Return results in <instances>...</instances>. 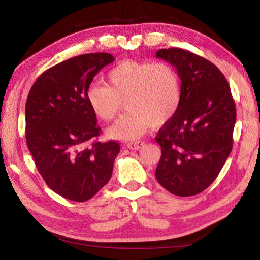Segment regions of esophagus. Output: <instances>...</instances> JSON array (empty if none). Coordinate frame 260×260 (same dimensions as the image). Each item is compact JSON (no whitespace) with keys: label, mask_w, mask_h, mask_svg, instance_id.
I'll list each match as a JSON object with an SVG mask.
<instances>
[{"label":"esophagus","mask_w":260,"mask_h":260,"mask_svg":"<svg viewBox=\"0 0 260 260\" xmlns=\"http://www.w3.org/2000/svg\"><path fill=\"white\" fill-rule=\"evenodd\" d=\"M143 146H144L143 141H135V142H129L127 144V147H128V149H131V150H139V149H141Z\"/></svg>","instance_id":"34e87169"}]
</instances>
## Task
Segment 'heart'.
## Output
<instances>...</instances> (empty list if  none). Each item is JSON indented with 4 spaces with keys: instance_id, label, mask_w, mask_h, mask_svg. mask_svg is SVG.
<instances>
[{
    "instance_id": "b5f03b06",
    "label": "heart",
    "mask_w": 260,
    "mask_h": 260,
    "mask_svg": "<svg viewBox=\"0 0 260 260\" xmlns=\"http://www.w3.org/2000/svg\"><path fill=\"white\" fill-rule=\"evenodd\" d=\"M108 80L109 85L91 83L87 101L100 119L111 121L126 100V114L108 129L112 139L141 138L151 126H161L172 119L181 102L179 73L166 61H121L110 70Z\"/></svg>"
}]
</instances>
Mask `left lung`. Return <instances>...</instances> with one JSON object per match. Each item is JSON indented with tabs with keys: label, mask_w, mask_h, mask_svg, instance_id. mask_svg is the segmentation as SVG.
I'll return each mask as SVG.
<instances>
[{
	"label": "left lung",
	"mask_w": 260,
	"mask_h": 260,
	"mask_svg": "<svg viewBox=\"0 0 260 260\" xmlns=\"http://www.w3.org/2000/svg\"><path fill=\"white\" fill-rule=\"evenodd\" d=\"M157 58L177 69L181 102L156 136L161 157L156 179L171 193L193 196L218 177L233 148L236 109L221 71L203 57L170 48Z\"/></svg>",
	"instance_id": "left-lung-1"
}]
</instances>
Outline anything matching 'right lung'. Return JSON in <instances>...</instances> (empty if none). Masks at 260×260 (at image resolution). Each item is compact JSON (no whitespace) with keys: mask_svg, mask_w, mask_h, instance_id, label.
Returning a JSON list of instances; mask_svg holds the SVG:
<instances>
[{"mask_svg":"<svg viewBox=\"0 0 260 260\" xmlns=\"http://www.w3.org/2000/svg\"><path fill=\"white\" fill-rule=\"evenodd\" d=\"M113 60L107 52L72 57L43 72L29 90L25 108L28 150L47 186L64 199L90 200L112 175L120 146L95 140L101 128L87 89Z\"/></svg>","mask_w":260,"mask_h":260,"instance_id":"add662e5","label":"right lung"}]
</instances>
